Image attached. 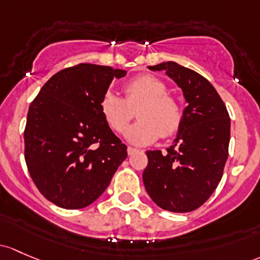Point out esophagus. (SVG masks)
Instances as JSON below:
<instances>
[{"label":"esophagus","mask_w":260,"mask_h":260,"mask_svg":"<svg viewBox=\"0 0 260 260\" xmlns=\"http://www.w3.org/2000/svg\"><path fill=\"white\" fill-rule=\"evenodd\" d=\"M136 152H138V149L133 148V147H128V148H127V153H128V155H132V154H135Z\"/></svg>","instance_id":"34e87169"}]
</instances>
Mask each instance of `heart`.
Wrapping results in <instances>:
<instances>
[{
    "mask_svg": "<svg viewBox=\"0 0 260 260\" xmlns=\"http://www.w3.org/2000/svg\"><path fill=\"white\" fill-rule=\"evenodd\" d=\"M124 98L107 92L100 102L102 116L116 133H124L137 111L139 121L128 129L127 137L136 146L153 143L162 136L169 138L183 122L182 105L167 93L168 86L152 75H142L124 84Z\"/></svg>",
    "mask_w": 260,
    "mask_h": 260,
    "instance_id": "1",
    "label": "heart"
}]
</instances>
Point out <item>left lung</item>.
Returning a JSON list of instances; mask_svg holds the SVG:
<instances>
[{
	"instance_id": "8db88e82",
	"label": "left lung",
	"mask_w": 260,
	"mask_h": 260,
	"mask_svg": "<svg viewBox=\"0 0 260 260\" xmlns=\"http://www.w3.org/2000/svg\"><path fill=\"white\" fill-rule=\"evenodd\" d=\"M148 68L166 71L182 88L188 106L167 153L146 152L144 187L162 209L192 212L208 201L223 177L231 139L229 113L214 87L196 71L173 61Z\"/></svg>"
}]
</instances>
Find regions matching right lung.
Listing matches in <instances>:
<instances>
[{
  "label": "right lung",
  "mask_w": 260,
  "mask_h": 260,
  "mask_svg": "<svg viewBox=\"0 0 260 260\" xmlns=\"http://www.w3.org/2000/svg\"><path fill=\"white\" fill-rule=\"evenodd\" d=\"M125 71L80 63L43 84L29 105L24 127V160L41 194L64 209L93 203L127 158L100 102L114 77Z\"/></svg>",
  "instance_id": "obj_1"
}]
</instances>
